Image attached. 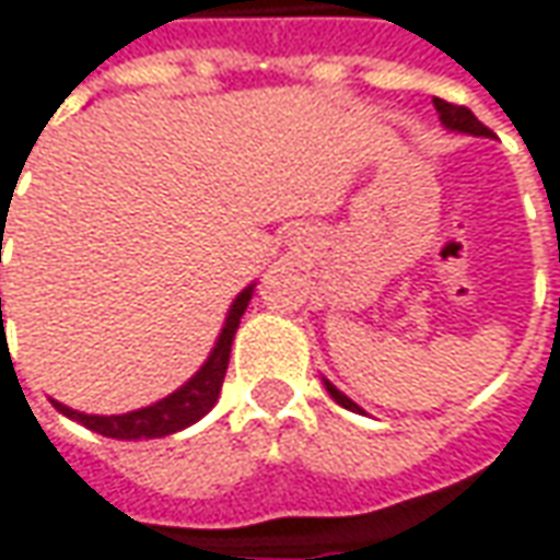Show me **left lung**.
I'll use <instances>...</instances> for the list:
<instances>
[{
  "label": "left lung",
  "instance_id": "left-lung-1",
  "mask_svg": "<svg viewBox=\"0 0 560 560\" xmlns=\"http://www.w3.org/2000/svg\"><path fill=\"white\" fill-rule=\"evenodd\" d=\"M434 107H436V114H440V120H443V126H446V129L471 132V136H490V126L480 124V120H477V117H474L471 110H468L465 105H453V102L434 98ZM325 387H328V394L335 396V399H338L343 409H350V412H362V409H359V406L353 402V399H350V396L340 394L335 384H328V381H325Z\"/></svg>",
  "mask_w": 560,
  "mask_h": 560
}]
</instances>
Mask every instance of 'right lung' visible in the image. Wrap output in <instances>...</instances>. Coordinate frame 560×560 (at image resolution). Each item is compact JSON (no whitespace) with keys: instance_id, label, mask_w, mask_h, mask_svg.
Segmentation results:
<instances>
[{"instance_id":"right-lung-1","label":"right lung","mask_w":560,"mask_h":560,"mask_svg":"<svg viewBox=\"0 0 560 560\" xmlns=\"http://www.w3.org/2000/svg\"><path fill=\"white\" fill-rule=\"evenodd\" d=\"M250 294H254V284L244 288L242 294L235 298L232 310H229V318L222 325L220 340H217L210 359L201 365V372L191 377L188 384H183L176 394H170L166 399L154 402V406H145L139 412L126 415H86L77 412V409H68L61 402H55V409L61 415H68V418H73V421H80L89 431H95V434L102 436H114V440H151V436L176 434V431H183L188 424H195L198 418H203V415L213 409V402L220 396L222 377H225V369H229L232 340H235L238 322H242L244 310L250 303Z\"/></svg>"}]
</instances>
